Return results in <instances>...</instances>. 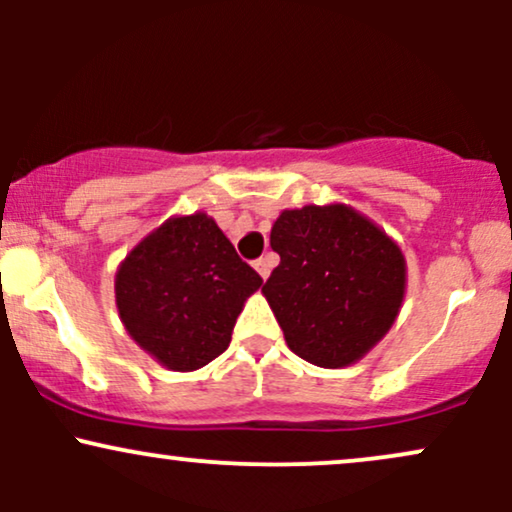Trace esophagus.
Returning a JSON list of instances; mask_svg holds the SVG:
<instances>
[{"instance_id":"34e87169","label":"esophagus","mask_w":512,"mask_h":512,"mask_svg":"<svg viewBox=\"0 0 512 512\" xmlns=\"http://www.w3.org/2000/svg\"><path fill=\"white\" fill-rule=\"evenodd\" d=\"M272 267H274V262H272V255H267V257H260V260H255V269H257V274L262 276V279H267L269 272H272Z\"/></svg>"}]
</instances>
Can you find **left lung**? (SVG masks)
Returning <instances> with one entry per match:
<instances>
[{
	"label": "left lung",
	"mask_w": 512,
	"mask_h": 512,
	"mask_svg": "<svg viewBox=\"0 0 512 512\" xmlns=\"http://www.w3.org/2000/svg\"><path fill=\"white\" fill-rule=\"evenodd\" d=\"M269 243L281 262L262 293L303 361L351 366L395 325L407 293V260L366 214L339 202L284 209Z\"/></svg>",
	"instance_id": "1"
}]
</instances>
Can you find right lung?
Wrapping results in <instances>:
<instances>
[{"mask_svg":"<svg viewBox=\"0 0 512 512\" xmlns=\"http://www.w3.org/2000/svg\"><path fill=\"white\" fill-rule=\"evenodd\" d=\"M260 274L204 211L170 216L127 252L115 305L129 337L163 368L190 373L231 344Z\"/></svg>","mask_w":512,"mask_h":512,"instance_id":"1","label":"right lung"}]
</instances>
